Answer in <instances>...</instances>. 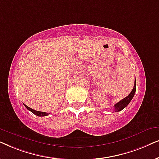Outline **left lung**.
Returning <instances> with one entry per match:
<instances>
[{"instance_id":"1","label":"left lung","mask_w":159,"mask_h":159,"mask_svg":"<svg viewBox=\"0 0 159 159\" xmlns=\"http://www.w3.org/2000/svg\"><path fill=\"white\" fill-rule=\"evenodd\" d=\"M135 91H136V80H134V88L132 89V92L130 93L128 95V96L126 97L125 98L121 100L120 101L118 102V103L114 105L115 111H120L124 109V108H125L126 106L129 103V102L132 101V99L133 98L134 93H135Z\"/></svg>"}]
</instances>
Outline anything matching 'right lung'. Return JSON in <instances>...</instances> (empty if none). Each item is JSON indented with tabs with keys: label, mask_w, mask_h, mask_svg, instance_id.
<instances>
[{
	"label": "right lung",
	"mask_w": 159,
	"mask_h": 159,
	"mask_svg": "<svg viewBox=\"0 0 159 159\" xmlns=\"http://www.w3.org/2000/svg\"><path fill=\"white\" fill-rule=\"evenodd\" d=\"M24 105H25V107L27 108L28 110L30 111L33 113L34 114H35L36 116H48V113L42 112V111H35V110L32 109V108H31L28 107V106H26L25 104H24Z\"/></svg>",
	"instance_id": "right-lung-1"
}]
</instances>
